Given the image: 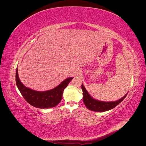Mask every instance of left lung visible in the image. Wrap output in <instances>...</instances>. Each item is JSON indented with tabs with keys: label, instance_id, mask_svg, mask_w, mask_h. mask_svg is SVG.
I'll list each match as a JSON object with an SVG mask.
<instances>
[{
	"label": "left lung",
	"instance_id": "obj_1",
	"mask_svg": "<svg viewBox=\"0 0 146 146\" xmlns=\"http://www.w3.org/2000/svg\"><path fill=\"white\" fill-rule=\"evenodd\" d=\"M82 90L83 91V100L84 104L88 109L93 111L103 112L111 110L116 107L119 104H120L127 95V94H125L122 98L117 101L108 102L99 101L92 98L90 95L88 94L83 84L82 85Z\"/></svg>",
	"mask_w": 146,
	"mask_h": 146
}]
</instances>
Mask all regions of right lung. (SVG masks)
<instances>
[{"mask_svg":"<svg viewBox=\"0 0 146 146\" xmlns=\"http://www.w3.org/2000/svg\"><path fill=\"white\" fill-rule=\"evenodd\" d=\"M72 78L73 77L66 78L58 86L51 90L36 91L25 87L19 80L17 69L16 72V85L21 94L29 104L39 108H49L58 105L62 99L64 90Z\"/></svg>","mask_w":146,"mask_h":146,"instance_id":"add662e5","label":"right lung"}]
</instances>
